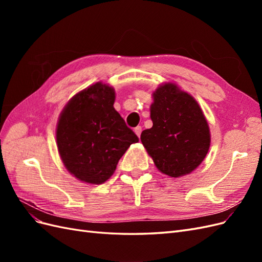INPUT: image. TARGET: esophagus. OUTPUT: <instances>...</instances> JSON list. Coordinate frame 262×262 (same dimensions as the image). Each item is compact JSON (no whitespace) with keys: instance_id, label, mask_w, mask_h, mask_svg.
Returning <instances> with one entry per match:
<instances>
[{"instance_id":"obj_1","label":"esophagus","mask_w":262,"mask_h":262,"mask_svg":"<svg viewBox=\"0 0 262 262\" xmlns=\"http://www.w3.org/2000/svg\"><path fill=\"white\" fill-rule=\"evenodd\" d=\"M141 132H142V128H141V126H137V128H134V133H136L139 138H140V136H141Z\"/></svg>"}]
</instances>
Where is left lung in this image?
Masks as SVG:
<instances>
[{
	"label": "left lung",
	"instance_id": "left-lung-1",
	"mask_svg": "<svg viewBox=\"0 0 262 262\" xmlns=\"http://www.w3.org/2000/svg\"><path fill=\"white\" fill-rule=\"evenodd\" d=\"M153 126L141 142L161 172L178 178L192 172L207 156L211 133L198 101L176 84L164 83L153 93Z\"/></svg>",
	"mask_w": 262,
	"mask_h": 262
}]
</instances>
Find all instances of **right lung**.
Masks as SVG:
<instances>
[{
  "label": "right lung",
  "instance_id": "1",
  "mask_svg": "<svg viewBox=\"0 0 262 262\" xmlns=\"http://www.w3.org/2000/svg\"><path fill=\"white\" fill-rule=\"evenodd\" d=\"M115 99L114 87L97 82L75 94L60 114L55 138L61 161L86 184H104L125 150L139 142L114 108Z\"/></svg>",
  "mask_w": 262,
  "mask_h": 262
}]
</instances>
